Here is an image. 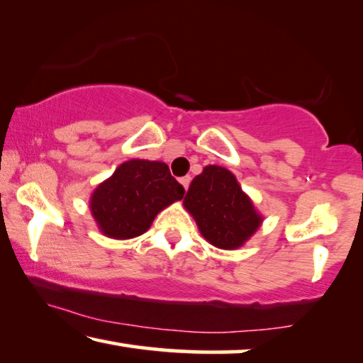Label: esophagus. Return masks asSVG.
<instances>
[{"label":"esophagus","instance_id":"obj_1","mask_svg":"<svg viewBox=\"0 0 363 363\" xmlns=\"http://www.w3.org/2000/svg\"><path fill=\"white\" fill-rule=\"evenodd\" d=\"M189 182H191V177H182V178H180V183L183 185V188H185V191H188Z\"/></svg>","mask_w":363,"mask_h":363}]
</instances>
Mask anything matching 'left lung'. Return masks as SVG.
I'll return each mask as SVG.
<instances>
[{"label":"left lung","mask_w":363,"mask_h":363,"mask_svg":"<svg viewBox=\"0 0 363 363\" xmlns=\"http://www.w3.org/2000/svg\"><path fill=\"white\" fill-rule=\"evenodd\" d=\"M183 206L201 235L222 250L242 247L263 222L235 175L219 165L204 167L203 174L194 177Z\"/></svg>","instance_id":"obj_1"}]
</instances>
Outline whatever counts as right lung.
I'll list each match as a JSON object with an SVG mask.
<instances>
[{
    "label": "right lung",
    "mask_w": 363,
    "mask_h": 363,
    "mask_svg": "<svg viewBox=\"0 0 363 363\" xmlns=\"http://www.w3.org/2000/svg\"><path fill=\"white\" fill-rule=\"evenodd\" d=\"M185 188L157 160L133 159L94 189L91 213L104 235L126 240L143 235L160 211L182 199Z\"/></svg>",
    "instance_id": "obj_1"
}]
</instances>
